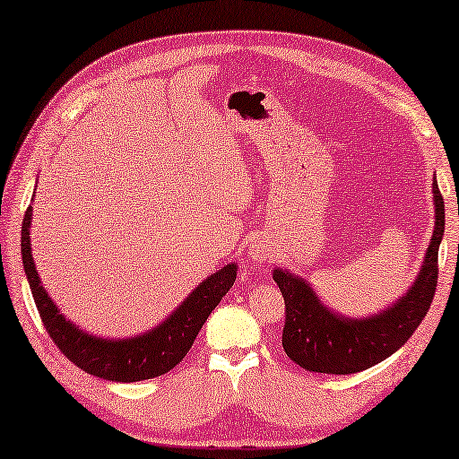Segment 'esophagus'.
Segmentation results:
<instances>
[{"label":"esophagus","instance_id":"1","mask_svg":"<svg viewBox=\"0 0 459 459\" xmlns=\"http://www.w3.org/2000/svg\"><path fill=\"white\" fill-rule=\"evenodd\" d=\"M252 260H264L266 258V250H264V246H260V244H254V247H252Z\"/></svg>","mask_w":459,"mask_h":459}]
</instances>
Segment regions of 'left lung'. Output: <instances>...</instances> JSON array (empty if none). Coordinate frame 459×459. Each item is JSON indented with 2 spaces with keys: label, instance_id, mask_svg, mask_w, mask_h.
<instances>
[{
  "label": "left lung",
  "instance_id": "obj_1",
  "mask_svg": "<svg viewBox=\"0 0 459 459\" xmlns=\"http://www.w3.org/2000/svg\"><path fill=\"white\" fill-rule=\"evenodd\" d=\"M435 230L423 268L403 299L368 319H343L321 305L303 279L276 268L273 279L284 299L282 348L292 362L309 372L354 374L393 356L415 333L429 311L437 287V252L446 212L437 180L433 183Z\"/></svg>",
  "mask_w": 459,
  "mask_h": 459
}]
</instances>
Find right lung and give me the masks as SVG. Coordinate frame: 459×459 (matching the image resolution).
<instances>
[{"label": "right lung", "instance_id": "obj_1", "mask_svg": "<svg viewBox=\"0 0 459 459\" xmlns=\"http://www.w3.org/2000/svg\"><path fill=\"white\" fill-rule=\"evenodd\" d=\"M30 220L32 207L26 209L22 223V262L32 289V297L50 340L74 366L93 377L111 382H138L156 378L172 370L191 350L203 323L236 282V264L223 266L195 289L170 317L144 335L132 340H100L82 333L63 317L40 284L30 247Z\"/></svg>", "mask_w": 459, "mask_h": 459}]
</instances>
